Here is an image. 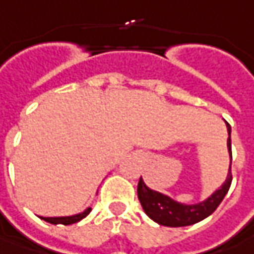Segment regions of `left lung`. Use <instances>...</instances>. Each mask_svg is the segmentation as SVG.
I'll return each instance as SVG.
<instances>
[{
	"label": "left lung",
	"mask_w": 254,
	"mask_h": 254,
	"mask_svg": "<svg viewBox=\"0 0 254 254\" xmlns=\"http://www.w3.org/2000/svg\"><path fill=\"white\" fill-rule=\"evenodd\" d=\"M227 125V132H229V139H227V149L232 156V143H230V125ZM232 185V171L229 168L226 182L223 183L212 196H209L204 202L196 204H183L171 199L166 194L156 192L149 189L142 181L139 179L138 183V197L139 202L142 204L145 213L156 223L162 226L169 227H182L194 225L200 220L210 216L217 206L222 203L225 199L226 193L229 192V188Z\"/></svg>",
	"instance_id": "8db88e82"
}]
</instances>
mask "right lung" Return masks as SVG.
Returning a JSON list of instances; mask_svg holds the SVG:
<instances>
[{"mask_svg": "<svg viewBox=\"0 0 254 254\" xmlns=\"http://www.w3.org/2000/svg\"><path fill=\"white\" fill-rule=\"evenodd\" d=\"M89 212H91V207L85 209L82 213H78V215L65 216V217H41V219H44L45 222H48L51 225H65V226H68V225H72V223H76V222L82 220L83 217H86V216L89 215Z\"/></svg>", "mask_w": 254, "mask_h": 254, "instance_id": "add662e5", "label": "right lung"}]
</instances>
